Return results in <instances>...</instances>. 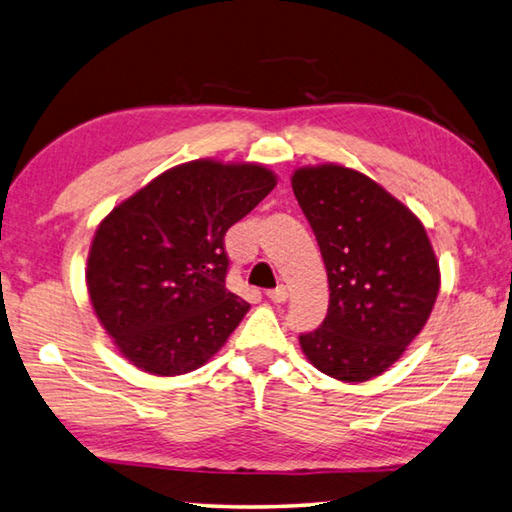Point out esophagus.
<instances>
[{
  "instance_id": "esophagus-1",
  "label": "esophagus",
  "mask_w": 512,
  "mask_h": 512,
  "mask_svg": "<svg viewBox=\"0 0 512 512\" xmlns=\"http://www.w3.org/2000/svg\"><path fill=\"white\" fill-rule=\"evenodd\" d=\"M266 297L271 302H286V297H288V291H286V286H277V288H271V291H266Z\"/></svg>"
}]
</instances>
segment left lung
<instances>
[{
	"instance_id": "left-lung-1",
	"label": "left lung",
	"mask_w": 512,
	"mask_h": 512,
	"mask_svg": "<svg viewBox=\"0 0 512 512\" xmlns=\"http://www.w3.org/2000/svg\"><path fill=\"white\" fill-rule=\"evenodd\" d=\"M295 199L318 239L329 311L300 336L315 369L345 383L387 371L421 333L441 286L425 226L367 174L338 163L297 167Z\"/></svg>"
}]
</instances>
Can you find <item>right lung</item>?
<instances>
[{
    "mask_svg": "<svg viewBox=\"0 0 512 512\" xmlns=\"http://www.w3.org/2000/svg\"><path fill=\"white\" fill-rule=\"evenodd\" d=\"M277 185L259 163L174 165L100 221L87 293L123 358L181 376L226 345L250 304L226 288L224 237Z\"/></svg>",
    "mask_w": 512,
    "mask_h": 512,
    "instance_id": "obj_1",
    "label": "right lung"
}]
</instances>
